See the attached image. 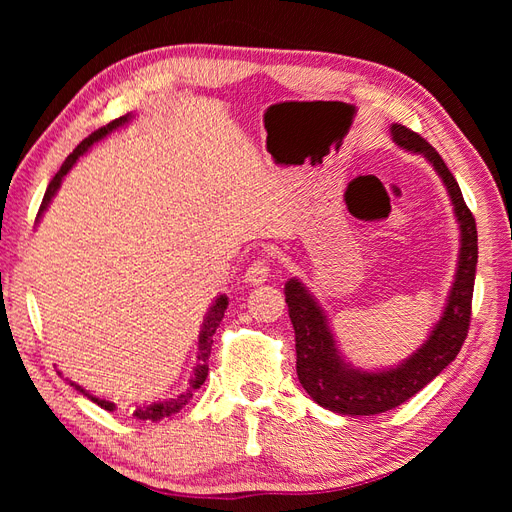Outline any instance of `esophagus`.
Instances as JSON below:
<instances>
[{"label":"esophagus","mask_w":512,"mask_h":512,"mask_svg":"<svg viewBox=\"0 0 512 512\" xmlns=\"http://www.w3.org/2000/svg\"><path fill=\"white\" fill-rule=\"evenodd\" d=\"M271 269H269V260L267 258H256L250 267L245 271V282L258 286V284H265L267 277H269Z\"/></svg>","instance_id":"obj_1"}]
</instances>
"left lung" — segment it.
Here are the masks:
<instances>
[{
  "mask_svg": "<svg viewBox=\"0 0 512 512\" xmlns=\"http://www.w3.org/2000/svg\"><path fill=\"white\" fill-rule=\"evenodd\" d=\"M391 136L401 149L421 153L436 170L448 196H451L459 224L457 271L451 292L446 297L444 312L431 327V333L421 348H416L399 365L376 371L346 363L329 327V318L314 299V294L297 277L286 282L284 292L288 316L294 327V342H297L299 382L318 406L348 416H369L393 410L421 391L448 363L455 361L463 342H466L472 316V292L478 260L474 215L466 207L453 173L423 136H418L406 126H399V123L391 126Z\"/></svg>",
  "mask_w": 512,
  "mask_h": 512,
  "instance_id": "left-lung-1",
  "label": "left lung"
}]
</instances>
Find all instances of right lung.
Instances as JSON below:
<instances>
[{
  "label": "right lung",
  "instance_id": "obj_1",
  "mask_svg": "<svg viewBox=\"0 0 512 512\" xmlns=\"http://www.w3.org/2000/svg\"><path fill=\"white\" fill-rule=\"evenodd\" d=\"M130 119H132V115L128 113V115H123V117L111 121V123H108V126L96 130L94 134H89V136L85 138V141L70 153V156L66 158V162L61 164V168L57 170V175L53 177V181L49 183V188H46V194H44V198H42V205H40V211H38V218H36V220H40L42 213L46 211V207L51 205V200H53V196L57 194L61 181H64V177L70 173V168L76 164V160H79V158L83 156V153H87V151L91 149V145L102 141V138H106L108 134H113V132L119 130L121 126H126V123H128ZM226 307H228V297H226V294H220V297L215 299V303L209 307V312H207V316H205L203 329H200V333H198V356H196L198 363H196V367H194V376H192V380H190V389L185 391V393H181V395H177V397H173V399L158 401V404L136 406V410H134V416H136V418H141V421H160V418H164V416L177 414L185 404H188V401L192 399V393H194L196 389H200V384H203V382L207 380V374H209V356H211V346H213V333H215V329L220 327V322H222V318H224ZM70 384L74 386L76 391H81L83 395H87V397H89L91 401H94V404H98L100 408H104V410H108V412L115 410L113 401L89 395L85 389H81V386L74 384V382H70Z\"/></svg>",
  "mask_w": 512,
  "mask_h": 512
}]
</instances>
